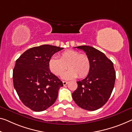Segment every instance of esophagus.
Instances as JSON below:
<instances>
[{"mask_svg":"<svg viewBox=\"0 0 132 132\" xmlns=\"http://www.w3.org/2000/svg\"><path fill=\"white\" fill-rule=\"evenodd\" d=\"M68 84V82H66V81H63V84L64 86L67 85V84Z\"/></svg>","mask_w":132,"mask_h":132,"instance_id":"1","label":"esophagus"}]
</instances>
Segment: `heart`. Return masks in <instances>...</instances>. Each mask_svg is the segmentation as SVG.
I'll return each instance as SVG.
<instances>
[{
	"instance_id": "obj_1",
	"label": "heart",
	"mask_w": 132,
	"mask_h": 132,
	"mask_svg": "<svg viewBox=\"0 0 132 132\" xmlns=\"http://www.w3.org/2000/svg\"><path fill=\"white\" fill-rule=\"evenodd\" d=\"M67 66L69 70L62 75L64 79H71L78 76L79 78H83L89 74L91 62L87 55L73 50L63 52L60 55V59L52 56L49 60V69L56 76L62 75Z\"/></svg>"
}]
</instances>
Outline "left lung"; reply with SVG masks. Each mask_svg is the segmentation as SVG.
Instances as JSON below:
<instances>
[{
  "instance_id": "1",
  "label": "left lung",
  "mask_w": 132,
  "mask_h": 132,
  "mask_svg": "<svg viewBox=\"0 0 132 132\" xmlns=\"http://www.w3.org/2000/svg\"><path fill=\"white\" fill-rule=\"evenodd\" d=\"M86 53L91 68L84 79L78 81V88L72 93L75 103L89 111L99 109L107 103L113 91L116 80L113 63L103 53L88 46L75 47Z\"/></svg>"
}]
</instances>
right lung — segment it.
Listing matches in <instances>:
<instances>
[{
    "label": "right lung",
    "mask_w": 132,
    "mask_h": 132,
    "mask_svg": "<svg viewBox=\"0 0 132 132\" xmlns=\"http://www.w3.org/2000/svg\"><path fill=\"white\" fill-rule=\"evenodd\" d=\"M63 48L44 44L27 50L16 60L13 86L22 103L34 111H42L54 103L63 82L50 72L48 62Z\"/></svg>",
    "instance_id": "obj_1"
}]
</instances>
